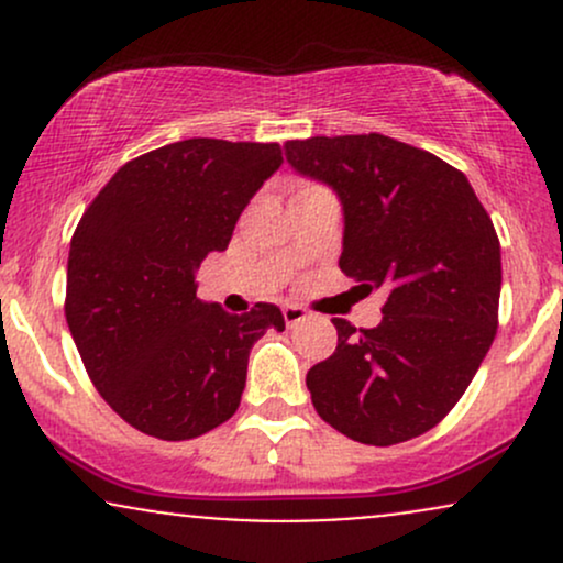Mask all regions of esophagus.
I'll use <instances>...</instances> for the list:
<instances>
[{
    "label": "esophagus",
    "mask_w": 563,
    "mask_h": 563,
    "mask_svg": "<svg viewBox=\"0 0 563 563\" xmlns=\"http://www.w3.org/2000/svg\"><path fill=\"white\" fill-rule=\"evenodd\" d=\"M309 318V312L303 307H299V303H288V307H283V320H286L288 328L299 325V322H303Z\"/></svg>",
    "instance_id": "esophagus-1"
}]
</instances>
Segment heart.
<instances>
[{
	"mask_svg": "<svg viewBox=\"0 0 563 563\" xmlns=\"http://www.w3.org/2000/svg\"><path fill=\"white\" fill-rule=\"evenodd\" d=\"M307 187H314V185H307ZM307 187H301V190H307Z\"/></svg>",
	"mask_w": 563,
	"mask_h": 563,
	"instance_id": "b5f03b06",
	"label": "heart"
}]
</instances>
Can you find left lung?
Segmentation results:
<instances>
[{
	"instance_id": "left-lung-1",
	"label": "left lung",
	"mask_w": 563,
	"mask_h": 563,
	"mask_svg": "<svg viewBox=\"0 0 563 563\" xmlns=\"http://www.w3.org/2000/svg\"><path fill=\"white\" fill-rule=\"evenodd\" d=\"M286 158L341 198V273L386 290L376 328L333 320L335 352L307 373L314 410L376 448L421 437L463 397L497 333L493 219L466 174L386 134L288 140Z\"/></svg>"
}]
</instances>
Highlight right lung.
<instances>
[{
  "label": "right lung",
  "mask_w": 563,
  "mask_h": 563,
  "mask_svg": "<svg viewBox=\"0 0 563 563\" xmlns=\"http://www.w3.org/2000/svg\"><path fill=\"white\" fill-rule=\"evenodd\" d=\"M277 142L192 137L132 158L70 238L66 320L100 397L147 437L183 442L241 405L251 346L286 320L275 303L228 314L196 269L280 169Z\"/></svg>",
  "instance_id": "obj_1"
}]
</instances>
